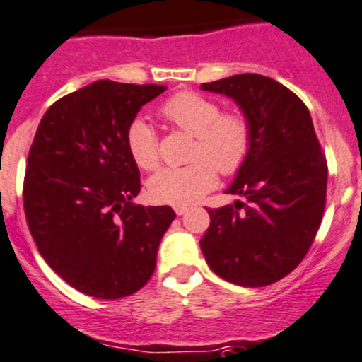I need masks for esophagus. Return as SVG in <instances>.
<instances>
[{
    "instance_id": "34e87169",
    "label": "esophagus",
    "mask_w": 362,
    "mask_h": 362,
    "mask_svg": "<svg viewBox=\"0 0 362 362\" xmlns=\"http://www.w3.org/2000/svg\"><path fill=\"white\" fill-rule=\"evenodd\" d=\"M185 211H187V207H185V205H177V207H175V212H177L178 216L184 214Z\"/></svg>"
}]
</instances>
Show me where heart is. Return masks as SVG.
<instances>
[{
	"mask_svg": "<svg viewBox=\"0 0 362 362\" xmlns=\"http://www.w3.org/2000/svg\"><path fill=\"white\" fill-rule=\"evenodd\" d=\"M160 114L180 130L194 135L191 158L182 168H162L148 180L153 202L187 205L200 200L216 185L218 175H235L248 160L253 130L248 117L238 110L221 112L218 100L197 90H180L160 105ZM127 148L135 164L153 170L158 164V135L143 117H135L127 128Z\"/></svg>",
	"mask_w": 362,
	"mask_h": 362,
	"instance_id": "obj_1",
	"label": "heart"
}]
</instances>
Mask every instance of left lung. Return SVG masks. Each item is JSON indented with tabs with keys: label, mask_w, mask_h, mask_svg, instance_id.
Returning <instances> with one entry per match:
<instances>
[{
	"label": "left lung",
	"mask_w": 362,
	"mask_h": 362,
	"mask_svg": "<svg viewBox=\"0 0 362 362\" xmlns=\"http://www.w3.org/2000/svg\"><path fill=\"white\" fill-rule=\"evenodd\" d=\"M230 96L250 119L253 146L227 189L245 202L209 209L200 246L221 279L262 288L293 272L309 252L327 198V158L305 103L262 74L202 83Z\"/></svg>",
	"instance_id": "8db88e82"
}]
</instances>
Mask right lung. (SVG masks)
I'll list each match as a JSON object with an SVG mask.
<instances>
[{"instance_id":"add662e5","label":"right lung","mask_w":362,"mask_h":362,"mask_svg":"<svg viewBox=\"0 0 362 362\" xmlns=\"http://www.w3.org/2000/svg\"><path fill=\"white\" fill-rule=\"evenodd\" d=\"M164 89L98 80L57 100L35 132L23 185L26 223L44 261L83 295L130 296L155 272L175 211L132 204L141 175L127 128Z\"/></svg>"}]
</instances>
